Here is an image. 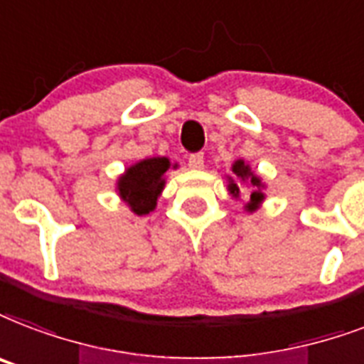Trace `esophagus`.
Segmentation results:
<instances>
[{
	"instance_id": "esophagus-1",
	"label": "esophagus",
	"mask_w": 364,
	"mask_h": 364,
	"mask_svg": "<svg viewBox=\"0 0 364 364\" xmlns=\"http://www.w3.org/2000/svg\"><path fill=\"white\" fill-rule=\"evenodd\" d=\"M188 168H191V170H202V168H204V156H202L200 152L188 156Z\"/></svg>"
}]
</instances>
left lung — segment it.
I'll list each match as a JSON object with an SVG mask.
<instances>
[{"instance_id": "1", "label": "left lung", "mask_w": 364, "mask_h": 364, "mask_svg": "<svg viewBox=\"0 0 364 364\" xmlns=\"http://www.w3.org/2000/svg\"><path fill=\"white\" fill-rule=\"evenodd\" d=\"M232 176H227V191L232 198L240 200L244 188L248 191L246 194V202H244V212L254 213L257 212L262 204L265 202V188L267 185L263 183V179L257 176L256 171L252 170V166L248 162H244L242 158L235 160L231 166Z\"/></svg>"}]
</instances>
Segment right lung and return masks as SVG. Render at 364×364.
<instances>
[{"mask_svg": "<svg viewBox=\"0 0 364 364\" xmlns=\"http://www.w3.org/2000/svg\"><path fill=\"white\" fill-rule=\"evenodd\" d=\"M179 164L168 156L143 158L132 164L116 179V193L135 215H149L156 210L158 198L166 187V173Z\"/></svg>", "mask_w": 364, "mask_h": 364, "instance_id": "add662e5", "label": "right lung"}]
</instances>
